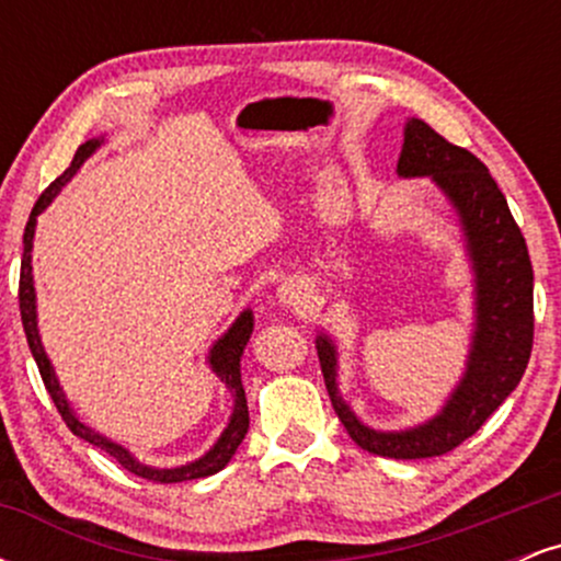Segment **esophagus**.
<instances>
[{
  "label": "esophagus",
  "instance_id": "34e87169",
  "mask_svg": "<svg viewBox=\"0 0 561 561\" xmlns=\"http://www.w3.org/2000/svg\"><path fill=\"white\" fill-rule=\"evenodd\" d=\"M279 300L285 302V306L298 308L300 306V295H298V289H295V285H282L279 287Z\"/></svg>",
  "mask_w": 561,
  "mask_h": 561
}]
</instances>
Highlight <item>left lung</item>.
<instances>
[{
  "instance_id": "8db88e82",
  "label": "left lung",
  "mask_w": 561,
  "mask_h": 561,
  "mask_svg": "<svg viewBox=\"0 0 561 561\" xmlns=\"http://www.w3.org/2000/svg\"><path fill=\"white\" fill-rule=\"evenodd\" d=\"M398 176H430L459 214L474 268V334L467 371L443 411L420 427L379 433L366 427L337 392V351L327 334L317 337L327 392L356 446L385 459L443 456L482 427V422L519 385L533 351V266L527 244L504 192L485 163L450 145L433 126L411 118L403 128Z\"/></svg>"
}]
</instances>
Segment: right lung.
I'll list each match as a JSON object with an SVG mask.
<instances>
[{
    "label": "right lung",
    "instance_id": "1",
    "mask_svg": "<svg viewBox=\"0 0 561 561\" xmlns=\"http://www.w3.org/2000/svg\"><path fill=\"white\" fill-rule=\"evenodd\" d=\"M102 145V139H89L87 145H81L79 150H76L73 160H70V165L66 171L60 173V176L55 179L53 184L47 186V190L42 192V197L36 199L34 210H31L28 216V224H25V231H23V261H21V287H18V300H21V319H23V330H25V340H28V347L31 353H34V362L38 366V375L44 379V388H47L49 398H53L57 411H60L62 422L68 424L70 433L83 437L87 443H92V446L102 448L105 454H111L115 461H118L121 467L128 469L131 474H137L141 480H150V482H184V480H199V478H208V474H216L218 469H224L229 465V459L234 456V450L240 443L244 440V435H248V427H250V414H248V398H244V388H242V375H240V358H242V351L244 345H248L250 334H253V313L250 311H242L240 317H237L234 324L229 327V332L224 334L218 343L210 347V369L216 371L218 377H221V382L227 385L231 390V396H234V411H231V420L227 424V430H224L221 437L216 440V446L208 450L205 456H199L197 461H190V465L184 467H173V469H158V467H147L141 465L139 459H134L131 454L124 446H118V443L107 440L105 435L94 433L89 424H83L79 416H76V411L70 409L66 392H62L60 382H57L55 377V369L53 364H49L47 353H44V345H42V337H38V330H36V293H34V274H31V248H34V231H36V216L42 214L44 208H47L49 203H53V197L57 192L66 186L70 179H73V173L81 169L83 160H87L96 147Z\"/></svg>",
    "mask_w": 561,
    "mask_h": 561
}]
</instances>
